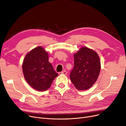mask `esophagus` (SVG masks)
<instances>
[{
    "label": "esophagus",
    "mask_w": 126,
    "mask_h": 126,
    "mask_svg": "<svg viewBox=\"0 0 126 126\" xmlns=\"http://www.w3.org/2000/svg\"><path fill=\"white\" fill-rule=\"evenodd\" d=\"M59 74H63V75H66L67 74V72L66 71H62L61 72H59Z\"/></svg>",
    "instance_id": "1"
}]
</instances>
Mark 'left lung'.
<instances>
[{
    "label": "left lung",
    "instance_id": "left-lung-1",
    "mask_svg": "<svg viewBox=\"0 0 126 126\" xmlns=\"http://www.w3.org/2000/svg\"><path fill=\"white\" fill-rule=\"evenodd\" d=\"M74 67L70 78L79 91L90 89L96 81L101 70L99 57L95 51L82 47L74 54Z\"/></svg>",
    "mask_w": 126,
    "mask_h": 126
}]
</instances>
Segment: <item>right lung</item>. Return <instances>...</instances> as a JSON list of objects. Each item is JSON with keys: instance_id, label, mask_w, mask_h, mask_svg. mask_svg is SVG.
Returning a JSON list of instances; mask_svg holds the SVG:
<instances>
[{"instance_id": "right-lung-1", "label": "right lung", "mask_w": 126, "mask_h": 126, "mask_svg": "<svg viewBox=\"0 0 126 126\" xmlns=\"http://www.w3.org/2000/svg\"><path fill=\"white\" fill-rule=\"evenodd\" d=\"M48 54L43 47H35L26 55L22 63L24 77L32 88L39 91L48 89L58 76L48 61Z\"/></svg>"}]
</instances>
